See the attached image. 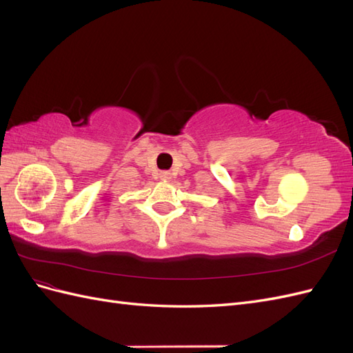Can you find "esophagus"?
Instances as JSON below:
<instances>
[{
  "label": "esophagus",
  "instance_id": "34e87169",
  "mask_svg": "<svg viewBox=\"0 0 353 353\" xmlns=\"http://www.w3.org/2000/svg\"><path fill=\"white\" fill-rule=\"evenodd\" d=\"M160 178H162V179H169V178H170V174L166 172V170H165V172L160 174Z\"/></svg>",
  "mask_w": 353,
  "mask_h": 353
}]
</instances>
